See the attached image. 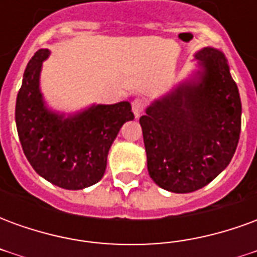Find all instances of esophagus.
I'll list each match as a JSON object with an SVG mask.
<instances>
[{
  "label": "esophagus",
  "mask_w": 257,
  "mask_h": 257,
  "mask_svg": "<svg viewBox=\"0 0 257 257\" xmlns=\"http://www.w3.org/2000/svg\"><path fill=\"white\" fill-rule=\"evenodd\" d=\"M145 106L146 104L143 99H135V100L132 101V111H134L135 117H140V114L145 110Z\"/></svg>",
  "instance_id": "34e87169"
}]
</instances>
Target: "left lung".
Here are the masks:
<instances>
[{
    "mask_svg": "<svg viewBox=\"0 0 257 257\" xmlns=\"http://www.w3.org/2000/svg\"><path fill=\"white\" fill-rule=\"evenodd\" d=\"M198 81L182 84L140 117L147 169L160 187L193 193L230 164L241 132V99L224 55L205 48Z\"/></svg>",
    "mask_w": 257,
    "mask_h": 257,
    "instance_id": "1",
    "label": "left lung"
}]
</instances>
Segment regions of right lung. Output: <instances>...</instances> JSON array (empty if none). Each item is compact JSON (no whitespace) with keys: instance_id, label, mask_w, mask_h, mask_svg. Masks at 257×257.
I'll return each mask as SVG.
<instances>
[{"instance_id":"right-lung-1","label":"right lung","mask_w":257,"mask_h":257,"mask_svg":"<svg viewBox=\"0 0 257 257\" xmlns=\"http://www.w3.org/2000/svg\"><path fill=\"white\" fill-rule=\"evenodd\" d=\"M40 49L30 59L20 86L15 119L26 158L38 175L66 190L97 183L106 171L107 154L119 129L134 119L129 101L97 104L64 118L48 110L40 92L42 62Z\"/></svg>"}]
</instances>
